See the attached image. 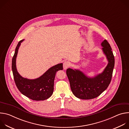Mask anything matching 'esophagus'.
<instances>
[{"label":"esophagus","instance_id":"34e87169","mask_svg":"<svg viewBox=\"0 0 129 129\" xmlns=\"http://www.w3.org/2000/svg\"><path fill=\"white\" fill-rule=\"evenodd\" d=\"M70 66V63L68 61H65L63 63V68L64 69H67Z\"/></svg>","mask_w":129,"mask_h":129}]
</instances>
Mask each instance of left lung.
Listing matches in <instances>:
<instances>
[{"mask_svg":"<svg viewBox=\"0 0 129 129\" xmlns=\"http://www.w3.org/2000/svg\"><path fill=\"white\" fill-rule=\"evenodd\" d=\"M102 50L108 61L104 70L94 77L90 78L79 69L68 68L66 74L73 94L82 100H90L99 96L111 82L115 60L112 48L106 40L101 43Z\"/></svg>","mask_w":129,"mask_h":129,"instance_id":"left-lung-1","label":"left lung"}]
</instances>
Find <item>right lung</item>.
Listing matches in <instances>:
<instances>
[{"instance_id":"obj_1","label":"right lung","mask_w":129,"mask_h":129,"mask_svg":"<svg viewBox=\"0 0 129 129\" xmlns=\"http://www.w3.org/2000/svg\"><path fill=\"white\" fill-rule=\"evenodd\" d=\"M24 40L18 42L12 59V69L16 85L20 92L34 101H43L50 98L53 93L54 80L57 71L63 70V64L54 65L48 69L39 78L30 80L21 77L18 72L16 60L21 43Z\"/></svg>"}]
</instances>
